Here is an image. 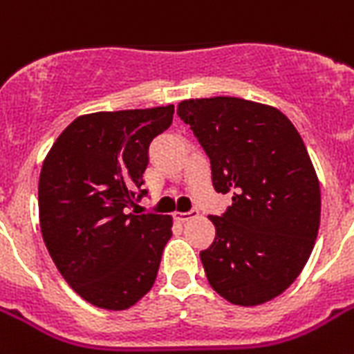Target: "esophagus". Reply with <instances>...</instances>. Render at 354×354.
<instances>
[{"instance_id":"1","label":"esophagus","mask_w":354,"mask_h":354,"mask_svg":"<svg viewBox=\"0 0 354 354\" xmlns=\"http://www.w3.org/2000/svg\"><path fill=\"white\" fill-rule=\"evenodd\" d=\"M194 216H198V211L196 209L189 211V213H182V211H176V213H174V218H176L178 222H187L191 221V218H194Z\"/></svg>"}]
</instances>
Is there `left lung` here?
Instances as JSON below:
<instances>
[{
    "label": "left lung",
    "mask_w": 354,
    "mask_h": 354,
    "mask_svg": "<svg viewBox=\"0 0 354 354\" xmlns=\"http://www.w3.org/2000/svg\"><path fill=\"white\" fill-rule=\"evenodd\" d=\"M178 115L209 156L216 191L233 193L200 252L211 288L241 307L274 299L301 274L319 230V180L301 136L275 106L241 97L187 99Z\"/></svg>",
    "instance_id": "8db88e82"
}]
</instances>
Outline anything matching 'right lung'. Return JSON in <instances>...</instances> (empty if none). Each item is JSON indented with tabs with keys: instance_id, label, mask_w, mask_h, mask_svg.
I'll return each instance as SVG.
<instances>
[{
	"instance_id": "obj_1",
	"label": "right lung",
	"mask_w": 354,
	"mask_h": 354,
	"mask_svg": "<svg viewBox=\"0 0 354 354\" xmlns=\"http://www.w3.org/2000/svg\"><path fill=\"white\" fill-rule=\"evenodd\" d=\"M172 115V104L84 113L44 160L38 211L47 252L66 283L99 308L127 310L154 285L172 216L127 207L143 185L150 141Z\"/></svg>"
}]
</instances>
